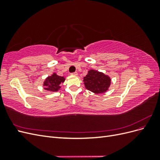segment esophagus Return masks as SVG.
<instances>
[{"instance_id":"1","label":"esophagus","mask_w":160,"mask_h":160,"mask_svg":"<svg viewBox=\"0 0 160 160\" xmlns=\"http://www.w3.org/2000/svg\"><path fill=\"white\" fill-rule=\"evenodd\" d=\"M77 74H78V73H77V72H72V73H71L72 75H77Z\"/></svg>"}]
</instances>
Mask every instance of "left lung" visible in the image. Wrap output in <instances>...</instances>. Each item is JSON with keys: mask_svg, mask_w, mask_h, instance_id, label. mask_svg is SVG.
<instances>
[{"mask_svg": "<svg viewBox=\"0 0 160 160\" xmlns=\"http://www.w3.org/2000/svg\"><path fill=\"white\" fill-rule=\"evenodd\" d=\"M83 81L86 89L95 93L105 92L111 84V79L103 72L90 70L84 78Z\"/></svg>", "mask_w": 160, "mask_h": 160, "instance_id": "left-lung-1", "label": "left lung"}]
</instances>
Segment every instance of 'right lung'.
Wrapping results in <instances>:
<instances>
[{"label": "right lung", "instance_id": "obj_1", "mask_svg": "<svg viewBox=\"0 0 160 160\" xmlns=\"http://www.w3.org/2000/svg\"><path fill=\"white\" fill-rule=\"evenodd\" d=\"M64 81L65 78L63 77L53 73L51 76L47 77L44 82L43 86H45V89L47 91H57L61 88V84Z\"/></svg>", "mask_w": 160, "mask_h": 160}]
</instances>
